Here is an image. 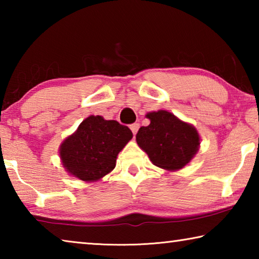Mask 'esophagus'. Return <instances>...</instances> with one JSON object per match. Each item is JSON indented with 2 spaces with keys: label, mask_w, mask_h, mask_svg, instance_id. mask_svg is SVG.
<instances>
[{
  "label": "esophagus",
  "mask_w": 259,
  "mask_h": 259,
  "mask_svg": "<svg viewBox=\"0 0 259 259\" xmlns=\"http://www.w3.org/2000/svg\"><path fill=\"white\" fill-rule=\"evenodd\" d=\"M130 129H131V131H133V134H134V136L137 134V131H138V129H139V124L138 123H133V124H130Z\"/></svg>",
  "instance_id": "obj_1"
}]
</instances>
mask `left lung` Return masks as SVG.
<instances>
[{"mask_svg": "<svg viewBox=\"0 0 259 259\" xmlns=\"http://www.w3.org/2000/svg\"><path fill=\"white\" fill-rule=\"evenodd\" d=\"M146 117L151 123L138 130L136 135L138 146L159 168H184L199 151L198 131L192 124L163 109L147 113Z\"/></svg>", "mask_w": 259, "mask_h": 259, "instance_id": "left-lung-1", "label": "left lung"}]
</instances>
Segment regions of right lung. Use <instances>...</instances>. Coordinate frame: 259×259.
Instances as JSON below:
<instances>
[{
    "mask_svg": "<svg viewBox=\"0 0 259 259\" xmlns=\"http://www.w3.org/2000/svg\"><path fill=\"white\" fill-rule=\"evenodd\" d=\"M133 138L128 126L90 115L64 140L59 154L64 168L83 182H96L115 168L117 154Z\"/></svg>",
    "mask_w": 259,
    "mask_h": 259,
    "instance_id": "1",
    "label": "right lung"
}]
</instances>
